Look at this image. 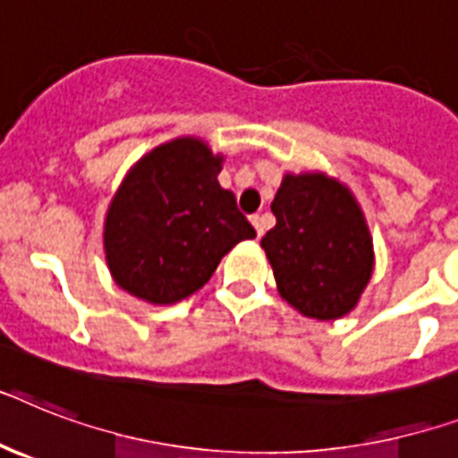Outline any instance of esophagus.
Instances as JSON below:
<instances>
[{"label": "esophagus", "mask_w": 458, "mask_h": 458, "mask_svg": "<svg viewBox=\"0 0 458 458\" xmlns=\"http://www.w3.org/2000/svg\"><path fill=\"white\" fill-rule=\"evenodd\" d=\"M251 225H254L256 228V235L261 237L263 233H266V225H263V216L261 214H254V216H251Z\"/></svg>", "instance_id": "obj_1"}]
</instances>
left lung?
<instances>
[{"label": "left lung", "instance_id": "left-lung-1", "mask_svg": "<svg viewBox=\"0 0 458 458\" xmlns=\"http://www.w3.org/2000/svg\"><path fill=\"white\" fill-rule=\"evenodd\" d=\"M275 223L261 240L277 292L313 319H338L358 306L374 270V244L358 199L327 174H284Z\"/></svg>", "mask_w": 458, "mask_h": 458}]
</instances>
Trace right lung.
Wrapping results in <instances>:
<instances>
[{
  "label": "right lung",
  "instance_id": "1",
  "mask_svg": "<svg viewBox=\"0 0 458 458\" xmlns=\"http://www.w3.org/2000/svg\"><path fill=\"white\" fill-rule=\"evenodd\" d=\"M223 155L202 139L157 145L129 169L107 207L103 249L113 280L169 306L202 289L221 259L256 230L218 183Z\"/></svg>",
  "mask_w": 458,
  "mask_h": 458
}]
</instances>
